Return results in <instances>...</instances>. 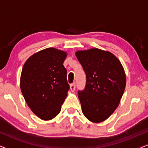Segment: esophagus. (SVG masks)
<instances>
[{"instance_id":"esophagus-1","label":"esophagus","mask_w":148,"mask_h":148,"mask_svg":"<svg viewBox=\"0 0 148 148\" xmlns=\"http://www.w3.org/2000/svg\"><path fill=\"white\" fill-rule=\"evenodd\" d=\"M70 89L71 92H74V91L75 90V83L70 85Z\"/></svg>"}]
</instances>
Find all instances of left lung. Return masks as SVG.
I'll return each mask as SVG.
<instances>
[{"mask_svg":"<svg viewBox=\"0 0 148 148\" xmlns=\"http://www.w3.org/2000/svg\"><path fill=\"white\" fill-rule=\"evenodd\" d=\"M75 55L86 75L85 88L77 92L82 112L88 120L100 123L119 106L126 86L124 69L114 54L98 48Z\"/></svg>","mask_w":148,"mask_h":148,"instance_id":"obj_1","label":"left lung"}]
</instances>
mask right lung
I'll return each mask as SVG.
<instances>
[{"instance_id": "obj_1", "label": "right lung", "mask_w": 148, "mask_h": 148, "mask_svg": "<svg viewBox=\"0 0 148 148\" xmlns=\"http://www.w3.org/2000/svg\"><path fill=\"white\" fill-rule=\"evenodd\" d=\"M66 53L49 48L28 58L22 69L20 87L32 112L42 120L60 112L70 86L63 65Z\"/></svg>"}]
</instances>
